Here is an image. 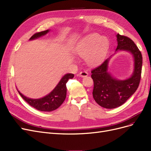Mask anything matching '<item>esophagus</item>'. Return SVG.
Masks as SVG:
<instances>
[{
    "label": "esophagus",
    "instance_id": "34e87169",
    "mask_svg": "<svg viewBox=\"0 0 151 151\" xmlns=\"http://www.w3.org/2000/svg\"><path fill=\"white\" fill-rule=\"evenodd\" d=\"M79 76H81V77H84L88 76V72H86V70H84V71H81V72L79 73Z\"/></svg>",
    "mask_w": 151,
    "mask_h": 151
}]
</instances>
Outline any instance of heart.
<instances>
[{
	"label": "heart",
	"instance_id": "1",
	"mask_svg": "<svg viewBox=\"0 0 151 151\" xmlns=\"http://www.w3.org/2000/svg\"><path fill=\"white\" fill-rule=\"evenodd\" d=\"M108 44L106 37L97 33L91 34L82 40L76 48V53L81 57H86V60L90 64H94L103 58Z\"/></svg>",
	"mask_w": 151,
	"mask_h": 151
}]
</instances>
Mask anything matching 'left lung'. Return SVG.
Listing matches in <instances>:
<instances>
[{
  "label": "left lung",
  "mask_w": 151,
  "mask_h": 151,
  "mask_svg": "<svg viewBox=\"0 0 151 151\" xmlns=\"http://www.w3.org/2000/svg\"><path fill=\"white\" fill-rule=\"evenodd\" d=\"M117 50L130 52L134 58V71L129 79H114L108 72L109 58L91 70L94 82L93 98L99 106L108 109L115 108L125 103L137 89L141 79L142 56L137 45L130 38L118 33Z\"/></svg>",
  "instance_id": "left-lung-1"
}]
</instances>
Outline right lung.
<instances>
[{"label":"right lung","instance_id":"1","mask_svg":"<svg viewBox=\"0 0 151 151\" xmlns=\"http://www.w3.org/2000/svg\"><path fill=\"white\" fill-rule=\"evenodd\" d=\"M49 31L48 29L46 31L36 33L31 36L29 40H34L38 38L40 36L46 35ZM74 77L73 74H67L63 76L59 82L57 86L51 93L42 98L40 99H31L28 98L23 94H22L19 91L21 96L28 103L30 106H33L38 110L42 111H52L60 106L66 98L67 87L66 83L68 79H72Z\"/></svg>","mask_w":151,"mask_h":151}]
</instances>
